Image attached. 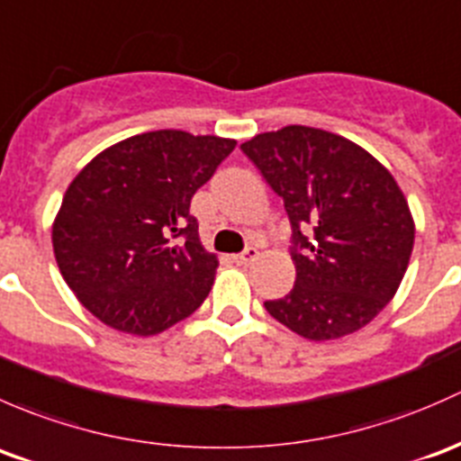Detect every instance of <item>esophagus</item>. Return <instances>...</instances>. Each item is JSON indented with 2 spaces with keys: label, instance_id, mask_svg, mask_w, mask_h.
Returning a JSON list of instances; mask_svg holds the SVG:
<instances>
[{
  "label": "esophagus",
  "instance_id": "obj_1",
  "mask_svg": "<svg viewBox=\"0 0 461 461\" xmlns=\"http://www.w3.org/2000/svg\"><path fill=\"white\" fill-rule=\"evenodd\" d=\"M258 258H259V250L255 249V246H249V249H246L244 253L235 255V258H232V262H235L237 266H246V264L255 262V259H258Z\"/></svg>",
  "mask_w": 461,
  "mask_h": 461
}]
</instances>
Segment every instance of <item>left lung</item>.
Segmentation results:
<instances>
[{
	"label": "left lung",
	"mask_w": 461,
	"mask_h": 461,
	"mask_svg": "<svg viewBox=\"0 0 461 461\" xmlns=\"http://www.w3.org/2000/svg\"><path fill=\"white\" fill-rule=\"evenodd\" d=\"M241 150L293 229L295 286L266 311L312 341L364 329L400 288L415 241L393 175L362 146L311 126L262 132Z\"/></svg>",
	"instance_id": "obj_1"
}]
</instances>
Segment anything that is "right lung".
<instances>
[{
  "instance_id": "right-lung-1",
  "label": "right lung",
  "mask_w": 461,
  "mask_h": 461,
  "mask_svg": "<svg viewBox=\"0 0 461 461\" xmlns=\"http://www.w3.org/2000/svg\"><path fill=\"white\" fill-rule=\"evenodd\" d=\"M235 140L153 131L99 153L70 182L53 224L61 277L111 329L158 335L195 312L212 286L191 199Z\"/></svg>"
}]
</instances>
